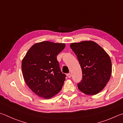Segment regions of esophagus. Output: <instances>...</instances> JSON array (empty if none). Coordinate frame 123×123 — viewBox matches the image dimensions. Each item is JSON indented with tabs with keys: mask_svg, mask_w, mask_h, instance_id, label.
<instances>
[{
	"mask_svg": "<svg viewBox=\"0 0 123 123\" xmlns=\"http://www.w3.org/2000/svg\"><path fill=\"white\" fill-rule=\"evenodd\" d=\"M67 77H68V78H70V77H71V74H70V73L67 74Z\"/></svg>",
	"mask_w": 123,
	"mask_h": 123,
	"instance_id": "1",
	"label": "esophagus"
}]
</instances>
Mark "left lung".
Masks as SVG:
<instances>
[{"label":"left lung","mask_w":123,"mask_h":123,"mask_svg":"<svg viewBox=\"0 0 123 123\" xmlns=\"http://www.w3.org/2000/svg\"><path fill=\"white\" fill-rule=\"evenodd\" d=\"M77 56L82 71V80L77 86L88 95L99 93L106 86L112 73L110 57L105 51L92 41L70 44Z\"/></svg>","instance_id":"1"}]
</instances>
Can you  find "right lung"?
<instances>
[{
  "label": "right lung",
  "mask_w": 123,
  "mask_h": 123,
  "mask_svg": "<svg viewBox=\"0 0 123 123\" xmlns=\"http://www.w3.org/2000/svg\"><path fill=\"white\" fill-rule=\"evenodd\" d=\"M66 44L42 41L31 47L22 60L25 81L33 92L49 99L61 90L66 75L61 72L56 56Z\"/></svg>",
  "instance_id": "obj_1"
}]
</instances>
